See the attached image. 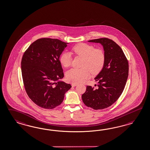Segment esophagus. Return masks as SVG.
I'll return each mask as SVG.
<instances>
[{
	"label": "esophagus",
	"mask_w": 150,
	"mask_h": 150,
	"mask_svg": "<svg viewBox=\"0 0 150 150\" xmlns=\"http://www.w3.org/2000/svg\"><path fill=\"white\" fill-rule=\"evenodd\" d=\"M77 85H78V84H77V83H72V87H74V86H77Z\"/></svg>",
	"instance_id": "34e87169"
}]
</instances>
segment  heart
<instances>
[{"mask_svg": "<svg viewBox=\"0 0 150 150\" xmlns=\"http://www.w3.org/2000/svg\"><path fill=\"white\" fill-rule=\"evenodd\" d=\"M71 53L74 55L83 58L81 62L82 67L73 68L66 73V79L71 83L82 82L93 74L99 73L103 67L105 61V54L102 49L95 48L86 43H79L73 47ZM62 65L69 67L71 64L72 58L67 52H63L59 58Z\"/></svg>", "mask_w": 150, "mask_h": 150, "instance_id": "obj_1", "label": "heart"}]
</instances>
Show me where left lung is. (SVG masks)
I'll return each mask as SVG.
<instances>
[{
  "instance_id": "left-lung-1",
  "label": "left lung",
  "mask_w": 150,
  "mask_h": 150,
  "mask_svg": "<svg viewBox=\"0 0 150 150\" xmlns=\"http://www.w3.org/2000/svg\"><path fill=\"white\" fill-rule=\"evenodd\" d=\"M88 41L103 46L105 61L95 78L98 81L97 88L87 86L82 100L88 107L103 109L114 103L123 92L128 76V62L121 48L111 39L105 38Z\"/></svg>"
}]
</instances>
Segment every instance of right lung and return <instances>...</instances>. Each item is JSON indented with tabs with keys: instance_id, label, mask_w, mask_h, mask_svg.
<instances>
[{
	"instance_id": "right-lung-1",
	"label": "right lung",
	"mask_w": 150,
	"mask_h": 150,
	"mask_svg": "<svg viewBox=\"0 0 150 150\" xmlns=\"http://www.w3.org/2000/svg\"><path fill=\"white\" fill-rule=\"evenodd\" d=\"M67 43L41 38L32 43L21 62L23 84L28 96L40 107L52 109L62 103L71 85L59 81L64 75L59 60Z\"/></svg>"
}]
</instances>
